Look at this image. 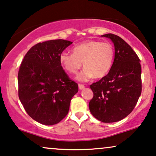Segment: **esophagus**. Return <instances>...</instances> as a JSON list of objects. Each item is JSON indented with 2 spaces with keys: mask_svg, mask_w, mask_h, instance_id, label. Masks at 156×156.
Returning a JSON list of instances; mask_svg holds the SVG:
<instances>
[{
  "mask_svg": "<svg viewBox=\"0 0 156 156\" xmlns=\"http://www.w3.org/2000/svg\"><path fill=\"white\" fill-rule=\"evenodd\" d=\"M78 88H79L80 90H82V89H83V88H85V86H84V85L78 84Z\"/></svg>",
  "mask_w": 156,
  "mask_h": 156,
  "instance_id": "obj_1",
  "label": "esophagus"
}]
</instances>
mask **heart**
Masks as SVG:
<instances>
[{"label":"heart","instance_id":"1","mask_svg":"<svg viewBox=\"0 0 156 156\" xmlns=\"http://www.w3.org/2000/svg\"><path fill=\"white\" fill-rule=\"evenodd\" d=\"M72 54L63 52L60 56L62 66L69 73L76 75L83 65V70L77 79L87 81L94 76L103 78L111 70L114 58V50L107 42L88 40L73 47Z\"/></svg>","mask_w":156,"mask_h":156}]
</instances>
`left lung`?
Masks as SVG:
<instances>
[{
	"mask_svg": "<svg viewBox=\"0 0 156 156\" xmlns=\"http://www.w3.org/2000/svg\"><path fill=\"white\" fill-rule=\"evenodd\" d=\"M114 45V60L106 76L90 85L94 97L89 102L92 115L105 123L123 119L131 113L142 91L140 59L121 37L104 34Z\"/></svg>",
	"mask_w": 156,
	"mask_h": 156,
	"instance_id": "1",
	"label": "left lung"
}]
</instances>
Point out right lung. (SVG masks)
Wrapping results in <instances>:
<instances>
[{
    "label": "right lung",
    "mask_w": 156,
    "mask_h": 156,
    "mask_svg": "<svg viewBox=\"0 0 156 156\" xmlns=\"http://www.w3.org/2000/svg\"><path fill=\"white\" fill-rule=\"evenodd\" d=\"M72 42L55 39L35 44L27 52L18 74L19 97L30 117L44 125L58 124L68 114L78 86L69 78L60 56Z\"/></svg>",
    "instance_id": "obj_1"
}]
</instances>
